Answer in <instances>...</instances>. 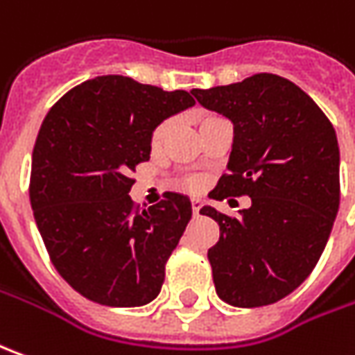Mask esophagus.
I'll use <instances>...</instances> for the list:
<instances>
[{"instance_id":"34e87169","label":"esophagus","mask_w":355,"mask_h":355,"mask_svg":"<svg viewBox=\"0 0 355 355\" xmlns=\"http://www.w3.org/2000/svg\"><path fill=\"white\" fill-rule=\"evenodd\" d=\"M200 208H202V200H192V214H194V216H198V214H200Z\"/></svg>"}]
</instances>
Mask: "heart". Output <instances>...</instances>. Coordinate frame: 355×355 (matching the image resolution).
Listing matches in <instances>:
<instances>
[{
    "instance_id": "b5f03b06",
    "label": "heart",
    "mask_w": 355,
    "mask_h": 355,
    "mask_svg": "<svg viewBox=\"0 0 355 355\" xmlns=\"http://www.w3.org/2000/svg\"><path fill=\"white\" fill-rule=\"evenodd\" d=\"M214 118L218 116H204L200 120V124H204V122H208V120H214ZM168 130H171V122H161L155 130H153V134H151V146L159 147L163 144V139L167 137ZM180 188H184V190H198L200 188V180L196 178H184V180H180Z\"/></svg>"
}]
</instances>
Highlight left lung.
Returning <instances> with one entry per match:
<instances>
[{"mask_svg":"<svg viewBox=\"0 0 355 355\" xmlns=\"http://www.w3.org/2000/svg\"><path fill=\"white\" fill-rule=\"evenodd\" d=\"M192 95L233 124L229 173L211 196L250 198L239 218L200 209L219 225L208 250L216 291L233 307L276 303L317 266L338 214L336 132L305 91L274 73Z\"/></svg>","mask_w":355,"mask_h":355,"instance_id":"obj_1","label":"left lung"}]
</instances>
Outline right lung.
Here are the masks:
<instances>
[{"mask_svg": "<svg viewBox=\"0 0 355 355\" xmlns=\"http://www.w3.org/2000/svg\"><path fill=\"white\" fill-rule=\"evenodd\" d=\"M194 103L187 91L101 76L46 114L33 149L31 206L52 264L83 297L139 307L159 295L192 204L167 192L139 211L130 173L149 159L153 130Z\"/></svg>", "mask_w": 355, "mask_h": 355, "instance_id": "1", "label": "right lung"}]
</instances>
